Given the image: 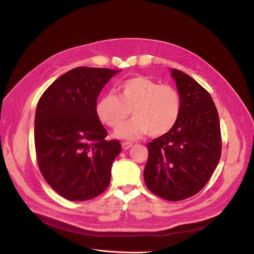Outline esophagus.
<instances>
[{"label":"esophagus","instance_id":"34e87169","mask_svg":"<svg viewBox=\"0 0 254 254\" xmlns=\"http://www.w3.org/2000/svg\"><path fill=\"white\" fill-rule=\"evenodd\" d=\"M122 147H123V149H129L130 147H132V143H130V142H123L122 143Z\"/></svg>","mask_w":254,"mask_h":254}]
</instances>
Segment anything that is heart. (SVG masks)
Here are the masks:
<instances>
[{
    "label": "heart",
    "mask_w": 254,
    "mask_h": 254,
    "mask_svg": "<svg viewBox=\"0 0 254 254\" xmlns=\"http://www.w3.org/2000/svg\"><path fill=\"white\" fill-rule=\"evenodd\" d=\"M118 95H103L95 105L97 118L109 128L117 129L129 117L115 135L124 140H136L145 134L158 137L170 132L179 121L182 96L171 84H160L146 76H134L122 81Z\"/></svg>",
    "instance_id": "1"
}]
</instances>
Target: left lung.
<instances>
[{"label": "left lung", "mask_w": 254, "mask_h": 254, "mask_svg": "<svg viewBox=\"0 0 254 254\" xmlns=\"http://www.w3.org/2000/svg\"><path fill=\"white\" fill-rule=\"evenodd\" d=\"M182 96L178 123L147 144L146 187L157 196L179 201L197 194L209 181L221 155L217 109L203 87L188 74L172 70Z\"/></svg>", "instance_id": "1"}]
</instances>
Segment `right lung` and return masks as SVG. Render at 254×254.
<instances>
[{
  "mask_svg": "<svg viewBox=\"0 0 254 254\" xmlns=\"http://www.w3.org/2000/svg\"><path fill=\"white\" fill-rule=\"evenodd\" d=\"M120 70L79 66L44 91L35 117L39 170L50 187L71 201L90 200L108 188L111 165L121 152L107 141L95 105L99 92Z\"/></svg>",
  "mask_w": 254,
  "mask_h": 254,
  "instance_id": "add662e5",
  "label": "right lung"
}]
</instances>
